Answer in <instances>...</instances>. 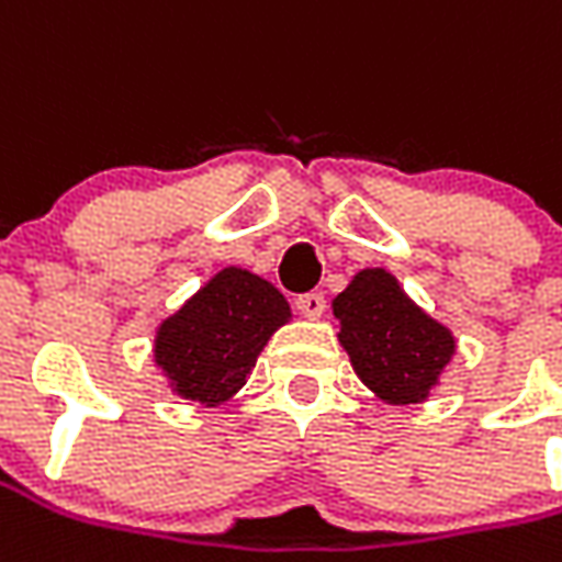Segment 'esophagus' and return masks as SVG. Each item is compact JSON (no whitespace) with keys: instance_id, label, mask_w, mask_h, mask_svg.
Masks as SVG:
<instances>
[{"instance_id":"obj_1","label":"esophagus","mask_w":562,"mask_h":562,"mask_svg":"<svg viewBox=\"0 0 562 562\" xmlns=\"http://www.w3.org/2000/svg\"><path fill=\"white\" fill-rule=\"evenodd\" d=\"M294 307L301 310V316H307V319H319L322 313H325V294L322 292L301 294V297L294 301Z\"/></svg>"}]
</instances>
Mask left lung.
I'll return each mask as SVG.
<instances>
[{"label":"left lung","mask_w":562,"mask_h":562,"mask_svg":"<svg viewBox=\"0 0 562 562\" xmlns=\"http://www.w3.org/2000/svg\"><path fill=\"white\" fill-rule=\"evenodd\" d=\"M352 371L386 404H423L441 383L457 337L383 268L359 270L331 301Z\"/></svg>","instance_id":"1"}]
</instances>
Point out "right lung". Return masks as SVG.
Segmentation results:
<instances>
[{"mask_svg": "<svg viewBox=\"0 0 562 562\" xmlns=\"http://www.w3.org/2000/svg\"><path fill=\"white\" fill-rule=\"evenodd\" d=\"M292 307L268 280L222 268L158 325L155 364L172 395L218 407L246 386L261 349Z\"/></svg>", "mask_w": 562, "mask_h": 562, "instance_id": "1", "label": "right lung"}]
</instances>
